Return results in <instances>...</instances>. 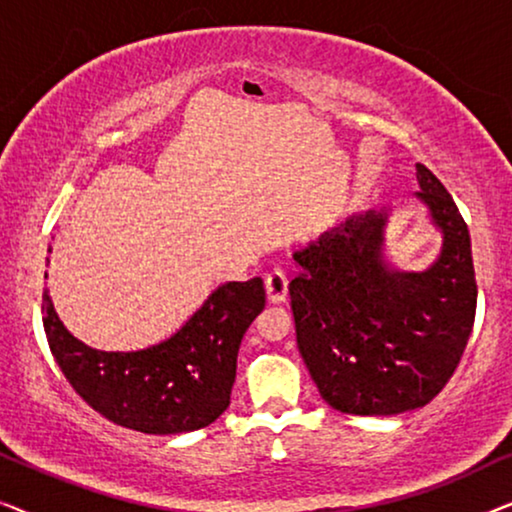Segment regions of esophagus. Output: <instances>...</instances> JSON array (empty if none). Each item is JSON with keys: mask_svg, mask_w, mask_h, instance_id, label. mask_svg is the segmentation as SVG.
<instances>
[{"mask_svg": "<svg viewBox=\"0 0 512 512\" xmlns=\"http://www.w3.org/2000/svg\"><path fill=\"white\" fill-rule=\"evenodd\" d=\"M265 291H268V298L272 303H282L286 300V293H289V277H286L284 270H270L265 275Z\"/></svg>", "mask_w": 512, "mask_h": 512, "instance_id": "obj_1", "label": "esophagus"}]
</instances>
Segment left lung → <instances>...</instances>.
<instances>
[{"label": "left lung", "mask_w": 512, "mask_h": 512, "mask_svg": "<svg viewBox=\"0 0 512 512\" xmlns=\"http://www.w3.org/2000/svg\"><path fill=\"white\" fill-rule=\"evenodd\" d=\"M417 198L443 230L438 261L401 272L384 261L387 212L349 216L293 254L291 310L319 394L347 415H398L440 394L475 321L471 235L452 195L417 163Z\"/></svg>", "instance_id": "obj_1"}]
</instances>
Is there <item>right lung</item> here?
<instances>
[{"instance_id":"right-lung-1","label":"right lung","mask_w":512,"mask_h":512,"mask_svg":"<svg viewBox=\"0 0 512 512\" xmlns=\"http://www.w3.org/2000/svg\"><path fill=\"white\" fill-rule=\"evenodd\" d=\"M265 307L263 279L228 282L160 345L100 352L67 331L41 296L48 347L76 394L125 429L172 436L209 426L230 405L240 342Z\"/></svg>"}]
</instances>
